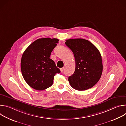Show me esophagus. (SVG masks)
Listing matches in <instances>:
<instances>
[{
	"label": "esophagus",
	"instance_id": "obj_1",
	"mask_svg": "<svg viewBox=\"0 0 126 126\" xmlns=\"http://www.w3.org/2000/svg\"><path fill=\"white\" fill-rule=\"evenodd\" d=\"M63 70H64V68H60V71H61V72H63Z\"/></svg>",
	"mask_w": 126,
	"mask_h": 126
}]
</instances>
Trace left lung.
Segmentation results:
<instances>
[{"mask_svg":"<svg viewBox=\"0 0 126 126\" xmlns=\"http://www.w3.org/2000/svg\"><path fill=\"white\" fill-rule=\"evenodd\" d=\"M65 44L73 52L76 63L74 74L68 78L71 86L79 91L93 87L103 71L99 51L89 41L81 38L66 40Z\"/></svg>","mask_w":126,"mask_h":126,"instance_id":"left-lung-1","label":"left lung"}]
</instances>
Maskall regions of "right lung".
I'll return each instance as SVG.
<instances>
[{
	"label": "right lung",
	"instance_id": "right-lung-1",
	"mask_svg": "<svg viewBox=\"0 0 126 126\" xmlns=\"http://www.w3.org/2000/svg\"><path fill=\"white\" fill-rule=\"evenodd\" d=\"M59 40L56 38L38 39L25 50L21 58V70L24 79L31 88L43 90L52 86L54 76L60 73L51 53Z\"/></svg>",
	"mask_w": 126,
	"mask_h": 126
}]
</instances>
